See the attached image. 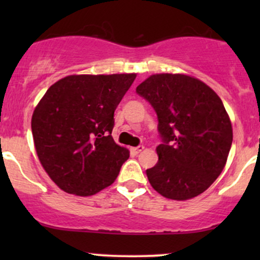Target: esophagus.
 I'll list each match as a JSON object with an SVG mask.
<instances>
[{"instance_id":"1","label":"esophagus","mask_w":260,"mask_h":260,"mask_svg":"<svg viewBox=\"0 0 260 260\" xmlns=\"http://www.w3.org/2000/svg\"><path fill=\"white\" fill-rule=\"evenodd\" d=\"M143 149H144V145H138V147H136V148H132V151L134 154H139L140 151L143 150Z\"/></svg>"}]
</instances>
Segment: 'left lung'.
Masks as SVG:
<instances>
[{
  "label": "left lung",
  "instance_id": "obj_1",
  "mask_svg": "<svg viewBox=\"0 0 260 260\" xmlns=\"http://www.w3.org/2000/svg\"><path fill=\"white\" fill-rule=\"evenodd\" d=\"M136 91L156 112L162 140L159 161L147 170L151 187L175 201L199 196L221 174L231 149L232 126L221 99L184 74H154Z\"/></svg>",
  "mask_w": 260,
  "mask_h": 260
}]
</instances>
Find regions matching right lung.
<instances>
[{
    "instance_id": "obj_1",
    "label": "right lung",
    "mask_w": 260,
    "mask_h": 260,
    "mask_svg": "<svg viewBox=\"0 0 260 260\" xmlns=\"http://www.w3.org/2000/svg\"><path fill=\"white\" fill-rule=\"evenodd\" d=\"M136 74L68 76L35 107L31 132L41 165L64 192L88 197L112 184L129 157L111 133Z\"/></svg>"
}]
</instances>
